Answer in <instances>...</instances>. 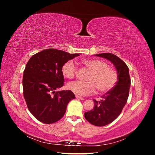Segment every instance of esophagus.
I'll return each instance as SVG.
<instances>
[{
    "label": "esophagus",
    "instance_id": "obj_1",
    "mask_svg": "<svg viewBox=\"0 0 155 155\" xmlns=\"http://www.w3.org/2000/svg\"><path fill=\"white\" fill-rule=\"evenodd\" d=\"M76 98H78V99L81 100H85V99H84L83 97H80V96H76Z\"/></svg>",
    "mask_w": 155,
    "mask_h": 155
}]
</instances>
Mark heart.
I'll return each instance as SVG.
<instances>
[{"instance_id": "obj_1", "label": "heart", "mask_w": 155, "mask_h": 155, "mask_svg": "<svg viewBox=\"0 0 155 155\" xmlns=\"http://www.w3.org/2000/svg\"><path fill=\"white\" fill-rule=\"evenodd\" d=\"M83 64L91 73L87 81H75L68 84V88L78 96H88L94 94L97 89L101 93H105L114 88L118 81V75L116 70L108 66L100 59H85ZM62 74L68 79H73L78 73V67L72 60L68 61L62 67Z\"/></svg>"}]
</instances>
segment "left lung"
<instances>
[{
	"instance_id": "obj_1",
	"label": "left lung",
	"mask_w": 155,
	"mask_h": 155,
	"mask_svg": "<svg viewBox=\"0 0 155 155\" xmlns=\"http://www.w3.org/2000/svg\"><path fill=\"white\" fill-rule=\"evenodd\" d=\"M96 56L109 60L114 64L118 75V81L114 88L102 96L100 101L93 100L94 109L84 114L89 123L102 127L112 122L121 114L127 101L130 79L128 67L118 56L110 53L96 54Z\"/></svg>"
}]
</instances>
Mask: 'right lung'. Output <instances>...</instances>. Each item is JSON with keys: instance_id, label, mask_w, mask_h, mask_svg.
I'll use <instances>...</instances> for the list:
<instances>
[{"instance_id": "right-lung-1", "label": "right lung", "mask_w": 155, "mask_h": 155, "mask_svg": "<svg viewBox=\"0 0 155 155\" xmlns=\"http://www.w3.org/2000/svg\"><path fill=\"white\" fill-rule=\"evenodd\" d=\"M78 55L50 48L33 55L28 61L23 72V95L28 109L41 122L51 124L61 119L68 102L75 98L70 90L55 91L64 85L63 65Z\"/></svg>"}]
</instances>
